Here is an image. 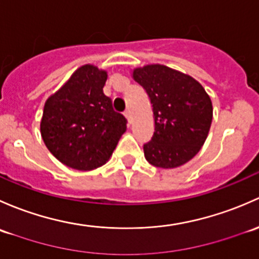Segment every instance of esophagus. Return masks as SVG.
<instances>
[{
    "mask_svg": "<svg viewBox=\"0 0 259 259\" xmlns=\"http://www.w3.org/2000/svg\"><path fill=\"white\" fill-rule=\"evenodd\" d=\"M124 116H126V118H127V121H128V123H131V122H132V117H131V111L130 110L124 111Z\"/></svg>",
    "mask_w": 259,
    "mask_h": 259,
    "instance_id": "34e87169",
    "label": "esophagus"
}]
</instances>
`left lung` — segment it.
Returning <instances> with one entry per match:
<instances>
[{
    "instance_id": "1",
    "label": "left lung",
    "mask_w": 259,
    "mask_h": 259,
    "mask_svg": "<svg viewBox=\"0 0 259 259\" xmlns=\"http://www.w3.org/2000/svg\"><path fill=\"white\" fill-rule=\"evenodd\" d=\"M153 107L154 132L143 145L154 167L175 168L199 152L212 123V102L203 87L185 73L162 65L133 71Z\"/></svg>"
}]
</instances>
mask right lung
Segmentation results:
<instances>
[{"label": "right lung", "mask_w": 259, "mask_h": 259, "mask_svg": "<svg viewBox=\"0 0 259 259\" xmlns=\"http://www.w3.org/2000/svg\"><path fill=\"white\" fill-rule=\"evenodd\" d=\"M106 79L105 71L82 66L45 105V145L73 169L91 170L105 164L127 128L126 117L113 110L112 100L103 93Z\"/></svg>", "instance_id": "add662e5"}]
</instances>
